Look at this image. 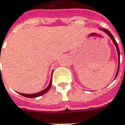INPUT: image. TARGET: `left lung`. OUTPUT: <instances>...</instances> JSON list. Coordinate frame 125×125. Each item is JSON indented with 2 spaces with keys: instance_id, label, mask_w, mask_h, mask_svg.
Instances as JSON below:
<instances>
[{
  "instance_id": "obj_1",
  "label": "left lung",
  "mask_w": 125,
  "mask_h": 125,
  "mask_svg": "<svg viewBox=\"0 0 125 125\" xmlns=\"http://www.w3.org/2000/svg\"><path fill=\"white\" fill-rule=\"evenodd\" d=\"M100 31H103L104 32H105L106 35H108L109 37L111 39V40L113 41V44H114V45L115 46V48H116V50H117V52H118V70H117V72H116V75H115V79H115V78L117 77V76L118 74V72H119V69H120V50H119V47H118V44H117V42L115 41V38H114V37L112 35V34L110 32V31H108V30H106V29H105V28H100L99 29Z\"/></svg>"
}]
</instances>
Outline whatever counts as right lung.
<instances>
[{
	"label": "right lung",
	"mask_w": 125,
	"mask_h": 125,
	"mask_svg": "<svg viewBox=\"0 0 125 125\" xmlns=\"http://www.w3.org/2000/svg\"><path fill=\"white\" fill-rule=\"evenodd\" d=\"M51 84H52V79H51L50 83H49V85H48V86H47L44 90H42V91L39 92V93H34V94H25V93H19V94H20L21 95H22V96H23V97H28V98H36V97H38L42 96V95H43V94H44L45 93H46L49 90V89L51 88Z\"/></svg>",
	"instance_id": "1"
}]
</instances>
